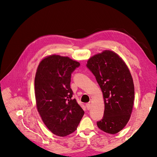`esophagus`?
I'll return each mask as SVG.
<instances>
[{
    "label": "esophagus",
    "instance_id": "34e87169",
    "mask_svg": "<svg viewBox=\"0 0 157 157\" xmlns=\"http://www.w3.org/2000/svg\"><path fill=\"white\" fill-rule=\"evenodd\" d=\"M86 107L87 109L89 110V109H91V108H92V104L90 103H87V104H86Z\"/></svg>",
    "mask_w": 157,
    "mask_h": 157
}]
</instances>
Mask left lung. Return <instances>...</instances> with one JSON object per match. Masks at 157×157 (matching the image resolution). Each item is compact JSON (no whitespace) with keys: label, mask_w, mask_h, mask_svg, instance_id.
I'll use <instances>...</instances> for the list:
<instances>
[{"label":"left lung","mask_w":157,"mask_h":157,"mask_svg":"<svg viewBox=\"0 0 157 157\" xmlns=\"http://www.w3.org/2000/svg\"><path fill=\"white\" fill-rule=\"evenodd\" d=\"M87 67L92 72L103 94V118L97 123L101 130L110 134L121 131L127 124L134 101L133 79L127 64L111 50L90 57Z\"/></svg>","instance_id":"1"}]
</instances>
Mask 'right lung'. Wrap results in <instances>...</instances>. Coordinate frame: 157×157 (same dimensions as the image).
<instances>
[{
    "instance_id": "right-lung-1",
    "label": "right lung",
    "mask_w": 157,
    "mask_h": 157,
    "mask_svg": "<svg viewBox=\"0 0 157 157\" xmlns=\"http://www.w3.org/2000/svg\"><path fill=\"white\" fill-rule=\"evenodd\" d=\"M80 65L68 56L52 55L38 65L34 81L36 106L46 127L58 136L77 129L84 111L72 98L71 73Z\"/></svg>"
}]
</instances>
